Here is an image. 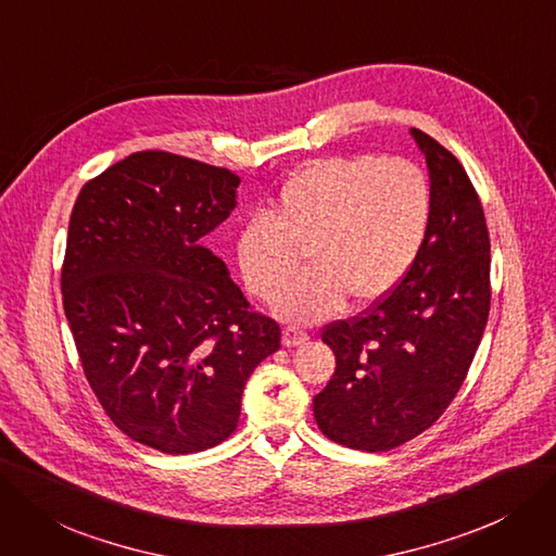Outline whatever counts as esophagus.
Masks as SVG:
<instances>
[{
    "label": "esophagus",
    "instance_id": "esophagus-1",
    "mask_svg": "<svg viewBox=\"0 0 556 556\" xmlns=\"http://www.w3.org/2000/svg\"><path fill=\"white\" fill-rule=\"evenodd\" d=\"M305 342H307V332H303L299 328H292V326H287L282 330V344L285 346H299V344H305Z\"/></svg>",
    "mask_w": 556,
    "mask_h": 556
}]
</instances>
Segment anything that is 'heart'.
Here are the masks:
<instances>
[{
	"mask_svg": "<svg viewBox=\"0 0 556 556\" xmlns=\"http://www.w3.org/2000/svg\"><path fill=\"white\" fill-rule=\"evenodd\" d=\"M433 207L427 173L406 160L374 154L328 157L287 180L266 216L251 218L237 237V264L249 290L276 301L290 321L330 317L353 305L383 301L406 278L425 243Z\"/></svg>",
	"mask_w": 556,
	"mask_h": 556,
	"instance_id": "1",
	"label": "heart"
}]
</instances>
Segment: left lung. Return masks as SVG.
<instances>
[{"label": "left lung", "instance_id": "obj_1", "mask_svg": "<svg viewBox=\"0 0 556 556\" xmlns=\"http://www.w3.org/2000/svg\"><path fill=\"white\" fill-rule=\"evenodd\" d=\"M433 207L406 278L358 319L324 328L336 374L313 399L326 438L386 452L445 413L472 365L491 309V239L479 195L454 154L410 129Z\"/></svg>", "mask_w": 556, "mask_h": 556}]
</instances>
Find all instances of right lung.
Here are the masks:
<instances>
[{"label": "right lung", "instance_id": "obj_1", "mask_svg": "<svg viewBox=\"0 0 556 556\" xmlns=\"http://www.w3.org/2000/svg\"><path fill=\"white\" fill-rule=\"evenodd\" d=\"M239 177L162 150L86 182L61 271L65 319L98 402L131 440L193 454L232 435L253 369L280 326L251 313L205 247Z\"/></svg>", "mask_w": 556, "mask_h": 556}]
</instances>
